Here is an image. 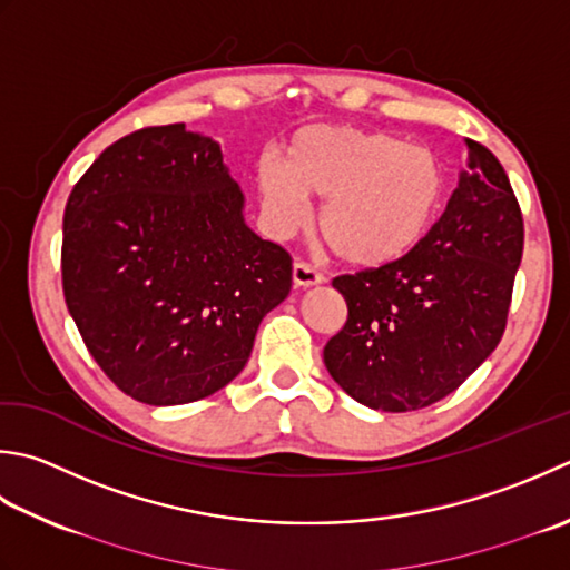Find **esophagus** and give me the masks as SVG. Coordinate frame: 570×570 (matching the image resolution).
<instances>
[{"instance_id": "obj_1", "label": "esophagus", "mask_w": 570, "mask_h": 570, "mask_svg": "<svg viewBox=\"0 0 570 570\" xmlns=\"http://www.w3.org/2000/svg\"><path fill=\"white\" fill-rule=\"evenodd\" d=\"M294 284L301 286V288L318 286V284H323V274L316 272L314 266L306 264V262H296L294 264Z\"/></svg>"}]
</instances>
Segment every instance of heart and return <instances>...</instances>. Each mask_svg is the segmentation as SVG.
Instances as JSON below:
<instances>
[{
  "mask_svg": "<svg viewBox=\"0 0 570 570\" xmlns=\"http://www.w3.org/2000/svg\"><path fill=\"white\" fill-rule=\"evenodd\" d=\"M254 187L276 237L304 227L308 197H323L318 232L333 254L358 269H383L407 259L438 225L448 167L425 145L321 122L296 130L282 160L256 163Z\"/></svg>",
  "mask_w": 570,
  "mask_h": 570,
  "instance_id": "b5f03b06",
  "label": "heart"
}]
</instances>
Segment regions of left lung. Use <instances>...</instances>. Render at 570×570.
I'll list each match as a JSON object with an SVG mask.
<instances>
[{"mask_svg": "<svg viewBox=\"0 0 570 570\" xmlns=\"http://www.w3.org/2000/svg\"><path fill=\"white\" fill-rule=\"evenodd\" d=\"M466 170L430 237L407 259L333 278L348 321L323 348L345 393L383 412L454 393L504 336L523 219L504 167L466 140Z\"/></svg>", "mask_w": 570, "mask_h": 570, "instance_id": "8db88e82", "label": "left lung"}]
</instances>
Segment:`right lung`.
Here are the masks:
<instances>
[{
  "label": "right lung",
  "instance_id": "right-lung-1",
  "mask_svg": "<svg viewBox=\"0 0 570 570\" xmlns=\"http://www.w3.org/2000/svg\"><path fill=\"white\" fill-rule=\"evenodd\" d=\"M63 296L94 361L145 405H185L247 365L292 256L244 219L203 132L142 128L98 155L63 212Z\"/></svg>",
  "mask_w": 570,
  "mask_h": 570
}]
</instances>
